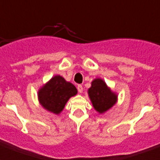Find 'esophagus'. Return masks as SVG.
I'll use <instances>...</instances> for the list:
<instances>
[{"label": "esophagus", "mask_w": 160, "mask_h": 160, "mask_svg": "<svg viewBox=\"0 0 160 160\" xmlns=\"http://www.w3.org/2000/svg\"><path fill=\"white\" fill-rule=\"evenodd\" d=\"M78 92L82 93V92H83L82 86V85H78Z\"/></svg>", "instance_id": "esophagus-1"}]
</instances>
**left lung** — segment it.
<instances>
[{
    "instance_id": "8db88e82",
    "label": "left lung",
    "mask_w": 160,
    "mask_h": 160,
    "mask_svg": "<svg viewBox=\"0 0 160 160\" xmlns=\"http://www.w3.org/2000/svg\"><path fill=\"white\" fill-rule=\"evenodd\" d=\"M88 95L93 107L100 113L106 112L117 101V95L111 92L106 83L101 78H96L92 81V87L88 89Z\"/></svg>"
}]
</instances>
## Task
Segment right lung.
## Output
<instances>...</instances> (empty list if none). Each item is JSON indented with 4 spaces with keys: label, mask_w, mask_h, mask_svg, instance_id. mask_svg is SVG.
I'll list each match as a JSON object with an SVG mask.
<instances>
[{
    "label": "right lung",
    "mask_w": 160,
    "mask_h": 160,
    "mask_svg": "<svg viewBox=\"0 0 160 160\" xmlns=\"http://www.w3.org/2000/svg\"><path fill=\"white\" fill-rule=\"evenodd\" d=\"M78 93L77 88L64 78L56 75L39 90L38 99L43 108L55 114L63 110L68 99Z\"/></svg>",
    "instance_id": "obj_1"
}]
</instances>
